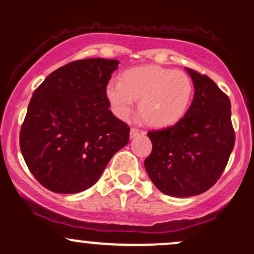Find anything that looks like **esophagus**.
I'll list each match as a JSON object with an SVG mask.
<instances>
[{"instance_id":"obj_1","label":"esophagus","mask_w":254,"mask_h":254,"mask_svg":"<svg viewBox=\"0 0 254 254\" xmlns=\"http://www.w3.org/2000/svg\"><path fill=\"white\" fill-rule=\"evenodd\" d=\"M144 131L138 129V127H131L130 130V138H135L136 136H139V135H144Z\"/></svg>"}]
</instances>
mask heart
I'll return each instance as SVG.
<instances>
[{"label":"heart","mask_w":254,"mask_h":254,"mask_svg":"<svg viewBox=\"0 0 254 254\" xmlns=\"http://www.w3.org/2000/svg\"><path fill=\"white\" fill-rule=\"evenodd\" d=\"M192 78L182 70L159 65L129 69L121 81H110L106 97L113 113L127 121L139 100L142 117L153 127H170L186 115L193 98Z\"/></svg>","instance_id":"obj_1"}]
</instances>
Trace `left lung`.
<instances>
[{"mask_svg":"<svg viewBox=\"0 0 254 254\" xmlns=\"http://www.w3.org/2000/svg\"><path fill=\"white\" fill-rule=\"evenodd\" d=\"M194 97L176 125L148 132L153 149L144 167L165 194L191 197L208 191L223 173L235 143L230 100L208 77L186 68Z\"/></svg>","mask_w":254,"mask_h":254,"instance_id":"8db88e82","label":"left lung"}]
</instances>
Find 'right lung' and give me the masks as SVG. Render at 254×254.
Instances as JSON below:
<instances>
[{"instance_id": "right-lung-1", "label": "right lung", "mask_w": 254, "mask_h": 254, "mask_svg": "<svg viewBox=\"0 0 254 254\" xmlns=\"http://www.w3.org/2000/svg\"><path fill=\"white\" fill-rule=\"evenodd\" d=\"M118 64L105 58L74 61L34 90L20 130V149L28 170L48 190H87L129 142L130 127L113 116L106 97Z\"/></svg>"}]
</instances>
